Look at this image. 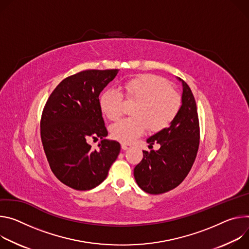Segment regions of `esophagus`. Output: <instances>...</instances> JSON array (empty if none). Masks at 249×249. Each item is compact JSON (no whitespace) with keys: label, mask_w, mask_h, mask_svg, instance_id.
I'll return each mask as SVG.
<instances>
[{"label":"esophagus","mask_w":249,"mask_h":249,"mask_svg":"<svg viewBox=\"0 0 249 249\" xmlns=\"http://www.w3.org/2000/svg\"><path fill=\"white\" fill-rule=\"evenodd\" d=\"M130 148V145L129 144H126V143H122V149L123 150H127Z\"/></svg>","instance_id":"obj_1"}]
</instances>
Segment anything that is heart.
<instances>
[{"instance_id": "heart-1", "label": "heart", "mask_w": 249, "mask_h": 249, "mask_svg": "<svg viewBox=\"0 0 249 249\" xmlns=\"http://www.w3.org/2000/svg\"><path fill=\"white\" fill-rule=\"evenodd\" d=\"M123 93L115 88L106 90L100 98L102 112L109 120L123 114L124 95L136 104L131 109L133 117L123 119L109 127L115 140L128 143L145 133L147 128L158 132L166 128L177 116L181 107L180 95L169 83L154 75H142L125 81Z\"/></svg>"}]
</instances>
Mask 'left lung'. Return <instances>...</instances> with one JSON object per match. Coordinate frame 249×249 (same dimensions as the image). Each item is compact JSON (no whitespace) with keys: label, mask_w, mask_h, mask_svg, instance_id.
<instances>
[{"label":"left lung","mask_w":249,"mask_h":249,"mask_svg":"<svg viewBox=\"0 0 249 249\" xmlns=\"http://www.w3.org/2000/svg\"><path fill=\"white\" fill-rule=\"evenodd\" d=\"M181 107L170 125L146 140L158 150H143V158L133 170L134 179L144 192L157 195L183 182L194 163L200 142L197 105L190 87L182 79Z\"/></svg>","instance_id":"1"}]
</instances>
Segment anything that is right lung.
<instances>
[{"label": "right lung", "instance_id": "obj_1", "mask_svg": "<svg viewBox=\"0 0 249 249\" xmlns=\"http://www.w3.org/2000/svg\"><path fill=\"white\" fill-rule=\"evenodd\" d=\"M119 69L85 70L65 78L54 89L43 108L40 135L49 166L66 186L91 190L107 176L121 144L105 139L107 130L102 117L99 95ZM101 138L99 149L88 143Z\"/></svg>", "mask_w": 249, "mask_h": 249}]
</instances>
